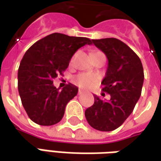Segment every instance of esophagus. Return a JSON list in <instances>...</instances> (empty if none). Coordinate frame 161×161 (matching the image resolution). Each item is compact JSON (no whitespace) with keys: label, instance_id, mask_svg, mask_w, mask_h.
<instances>
[{"label":"esophagus","instance_id":"34e87169","mask_svg":"<svg viewBox=\"0 0 161 161\" xmlns=\"http://www.w3.org/2000/svg\"><path fill=\"white\" fill-rule=\"evenodd\" d=\"M83 92H82V90H80V89H79V91H78V95H81V94H82Z\"/></svg>","mask_w":161,"mask_h":161}]
</instances>
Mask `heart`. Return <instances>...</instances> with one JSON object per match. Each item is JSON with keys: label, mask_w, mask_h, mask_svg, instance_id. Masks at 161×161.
Returning a JSON list of instances; mask_svg holds the SVG:
<instances>
[{"label": "heart", "mask_w": 161, "mask_h": 161, "mask_svg": "<svg viewBox=\"0 0 161 161\" xmlns=\"http://www.w3.org/2000/svg\"><path fill=\"white\" fill-rule=\"evenodd\" d=\"M74 58L75 56H74V58L71 60L72 63L74 62ZM74 81L76 85H78L79 87L81 88H89V87H93L95 83L98 81V77L95 74H80L74 77Z\"/></svg>", "instance_id": "b5f03b06"}]
</instances>
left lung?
I'll return each instance as SVG.
<instances>
[{
	"label": "left lung",
	"mask_w": 161,
	"mask_h": 161,
	"mask_svg": "<svg viewBox=\"0 0 161 161\" xmlns=\"http://www.w3.org/2000/svg\"><path fill=\"white\" fill-rule=\"evenodd\" d=\"M92 43L108 58V69L102 85L110 99L103 101L95 95V103L86 109L85 116L94 129L111 131L133 111L141 95L144 69L138 55L119 39H93Z\"/></svg>",
	"instance_id": "8db88e82"
}]
</instances>
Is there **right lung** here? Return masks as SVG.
<instances>
[{
    "mask_svg": "<svg viewBox=\"0 0 161 161\" xmlns=\"http://www.w3.org/2000/svg\"><path fill=\"white\" fill-rule=\"evenodd\" d=\"M87 37L53 33L28 49L18 69V91L29 117L39 125H53L61 120L78 87L67 84L59 90L53 79L67 68L75 52L91 45Z\"/></svg>",
    "mask_w": 161,
    "mask_h": 161,
    "instance_id": "1",
    "label": "right lung"
}]
</instances>
